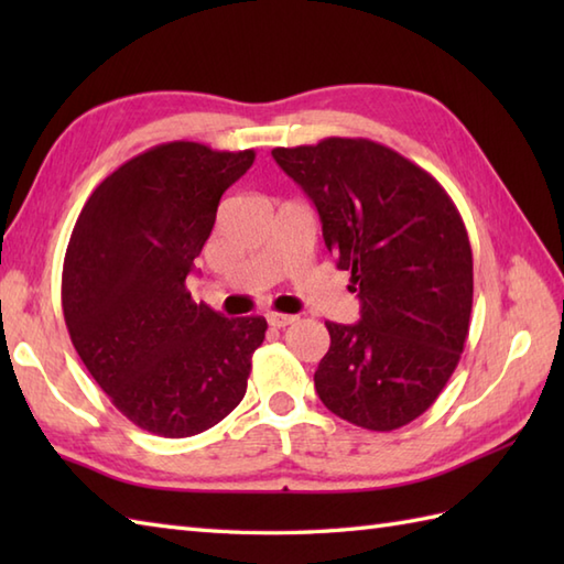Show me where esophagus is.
Returning a JSON list of instances; mask_svg holds the SVG:
<instances>
[{
    "label": "esophagus",
    "instance_id": "1",
    "mask_svg": "<svg viewBox=\"0 0 564 564\" xmlns=\"http://www.w3.org/2000/svg\"><path fill=\"white\" fill-rule=\"evenodd\" d=\"M267 319H269V325L271 327H275V329H281V327H289V325H293V322L297 319L295 315H281V313H269L267 315Z\"/></svg>",
    "mask_w": 564,
    "mask_h": 564
}]
</instances>
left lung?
Instances as JSON below:
<instances>
[{
    "mask_svg": "<svg viewBox=\"0 0 564 564\" xmlns=\"http://www.w3.org/2000/svg\"><path fill=\"white\" fill-rule=\"evenodd\" d=\"M271 154L315 203L329 254L361 301L356 325L325 322L319 400L370 431L414 422L446 388L470 329L473 249L458 208L422 166L373 140Z\"/></svg>",
    "mask_w": 564,
    "mask_h": 564,
    "instance_id": "8db88e82",
    "label": "left lung"
}]
</instances>
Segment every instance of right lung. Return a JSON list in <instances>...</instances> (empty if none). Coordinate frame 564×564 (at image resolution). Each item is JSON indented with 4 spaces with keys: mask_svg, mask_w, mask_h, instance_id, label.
<instances>
[{
    "mask_svg": "<svg viewBox=\"0 0 564 564\" xmlns=\"http://www.w3.org/2000/svg\"><path fill=\"white\" fill-rule=\"evenodd\" d=\"M254 150L176 140L128 160L94 188L63 267L69 339L130 422L164 438L215 426L242 402L263 317L227 319L191 301L186 275L223 194Z\"/></svg>",
    "mask_w": 564,
    "mask_h": 564,
    "instance_id": "right-lung-1",
    "label": "right lung"
}]
</instances>
